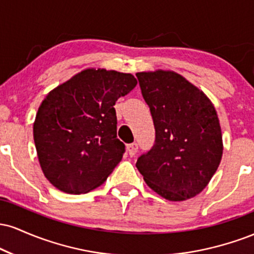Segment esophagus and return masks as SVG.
<instances>
[{
	"label": "esophagus",
	"instance_id": "obj_1",
	"mask_svg": "<svg viewBox=\"0 0 254 254\" xmlns=\"http://www.w3.org/2000/svg\"><path fill=\"white\" fill-rule=\"evenodd\" d=\"M127 153H129L130 156H135L137 150H138V144L136 143V142H133V143H130L127 144Z\"/></svg>",
	"mask_w": 254,
	"mask_h": 254
}]
</instances>
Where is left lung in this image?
<instances>
[{"label":"left lung","instance_id":"obj_1","mask_svg":"<svg viewBox=\"0 0 254 254\" xmlns=\"http://www.w3.org/2000/svg\"><path fill=\"white\" fill-rule=\"evenodd\" d=\"M149 106L155 142L137 159L144 182L168 200L202 192L222 157L217 113L203 92L174 71L137 72Z\"/></svg>","mask_w":254,"mask_h":254}]
</instances>
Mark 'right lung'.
<instances>
[{"label":"right lung","instance_id":"add662e5","mask_svg":"<svg viewBox=\"0 0 254 254\" xmlns=\"http://www.w3.org/2000/svg\"><path fill=\"white\" fill-rule=\"evenodd\" d=\"M136 84L131 74L87 69L46 95L33 137L44 176L55 188L86 193L112 173L125 153L113 106Z\"/></svg>","mask_w":254,"mask_h":254}]
</instances>
